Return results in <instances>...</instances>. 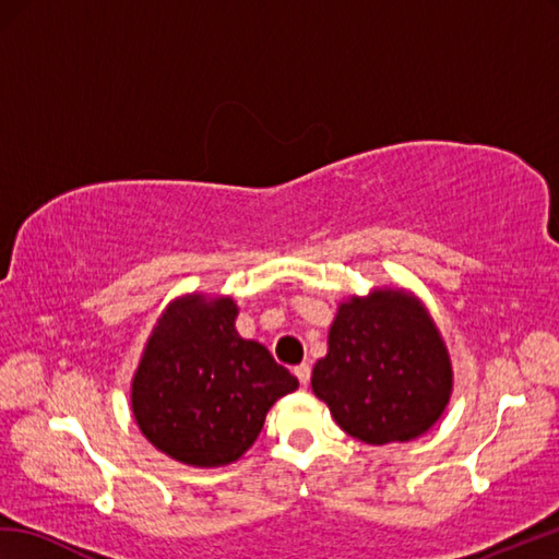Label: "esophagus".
<instances>
[{
    "mask_svg": "<svg viewBox=\"0 0 559 559\" xmlns=\"http://www.w3.org/2000/svg\"><path fill=\"white\" fill-rule=\"evenodd\" d=\"M295 376H297V381H300V385H307V383H309V376H311V369H309V365H300V367H295Z\"/></svg>",
    "mask_w": 559,
    "mask_h": 559,
    "instance_id": "esophagus-1",
    "label": "esophagus"
}]
</instances>
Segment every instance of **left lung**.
<instances>
[{"mask_svg": "<svg viewBox=\"0 0 559 559\" xmlns=\"http://www.w3.org/2000/svg\"><path fill=\"white\" fill-rule=\"evenodd\" d=\"M311 391L345 433L369 445L407 443L431 428L452 393L448 347L407 290L376 288L341 302Z\"/></svg>", "mask_w": 559, "mask_h": 559, "instance_id": "8db88e82", "label": "left lung"}]
</instances>
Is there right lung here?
<instances>
[{
	"label": "right lung",
	"mask_w": 559,
	"mask_h": 559,
	"mask_svg": "<svg viewBox=\"0 0 559 559\" xmlns=\"http://www.w3.org/2000/svg\"><path fill=\"white\" fill-rule=\"evenodd\" d=\"M233 297L192 293L164 309L131 385L142 436L176 462L224 466L240 460L266 412L297 391L269 349L236 331Z\"/></svg>",
	"instance_id": "obj_1"
}]
</instances>
